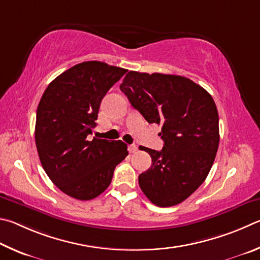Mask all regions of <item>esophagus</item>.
Returning a JSON list of instances; mask_svg holds the SVG:
<instances>
[{
  "mask_svg": "<svg viewBox=\"0 0 260 260\" xmlns=\"http://www.w3.org/2000/svg\"><path fill=\"white\" fill-rule=\"evenodd\" d=\"M137 149H138V147L136 146V145H129V146H127V151H129L130 153L137 152Z\"/></svg>",
  "mask_w": 260,
  "mask_h": 260,
  "instance_id": "34e87169",
  "label": "esophagus"
}]
</instances>
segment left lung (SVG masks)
I'll return each instance as SVG.
<instances>
[{
    "mask_svg": "<svg viewBox=\"0 0 260 260\" xmlns=\"http://www.w3.org/2000/svg\"><path fill=\"white\" fill-rule=\"evenodd\" d=\"M148 123L162 125L161 151L140 147L152 166L138 177L157 207L185 201L206 180L219 145V118L211 94L187 77L130 71L120 85Z\"/></svg>",
    "mask_w": 260,
    "mask_h": 260,
    "instance_id": "left-lung-1",
    "label": "left lung"
}]
</instances>
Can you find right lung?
I'll return each mask as SVG.
<instances>
[{"mask_svg": "<svg viewBox=\"0 0 260 260\" xmlns=\"http://www.w3.org/2000/svg\"><path fill=\"white\" fill-rule=\"evenodd\" d=\"M126 70L84 61L57 76L36 112L35 143L44 171L57 187L81 201L97 198L127 155L126 145L89 139L105 94Z\"/></svg>", "mask_w": 260, "mask_h": 260, "instance_id": "1", "label": "right lung"}]
</instances>
